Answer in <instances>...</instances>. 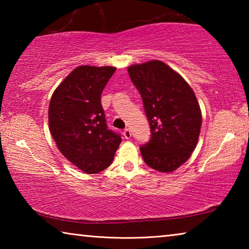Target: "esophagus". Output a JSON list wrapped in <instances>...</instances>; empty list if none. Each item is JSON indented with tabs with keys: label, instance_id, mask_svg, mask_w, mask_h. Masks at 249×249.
<instances>
[{
	"label": "esophagus",
	"instance_id": "1",
	"mask_svg": "<svg viewBox=\"0 0 249 249\" xmlns=\"http://www.w3.org/2000/svg\"><path fill=\"white\" fill-rule=\"evenodd\" d=\"M123 135H124V137L126 138V140H129V138L132 137V132H130L128 128H126V129H124Z\"/></svg>",
	"mask_w": 249,
	"mask_h": 249
}]
</instances>
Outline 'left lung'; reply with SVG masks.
Instances as JSON below:
<instances>
[{
	"instance_id": "8db88e82",
	"label": "left lung",
	"mask_w": 249,
	"mask_h": 249,
	"mask_svg": "<svg viewBox=\"0 0 249 249\" xmlns=\"http://www.w3.org/2000/svg\"><path fill=\"white\" fill-rule=\"evenodd\" d=\"M128 74L140 91L151 138L141 147L142 157L153 169L172 172L196 149L202 113L192 88L160 60L128 67Z\"/></svg>"
}]
</instances>
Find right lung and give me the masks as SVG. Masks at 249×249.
Masks as SVG:
<instances>
[{"label": "right lung", "instance_id": "1", "mask_svg": "<svg viewBox=\"0 0 249 249\" xmlns=\"http://www.w3.org/2000/svg\"><path fill=\"white\" fill-rule=\"evenodd\" d=\"M116 68L79 66L67 75L50 99V134L60 153L86 174L111 165L122 138L105 123L101 94Z\"/></svg>", "mask_w": 249, "mask_h": 249}]
</instances>
